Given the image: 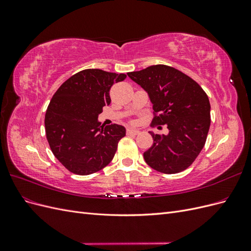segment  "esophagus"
<instances>
[{
  "instance_id": "34e87169",
  "label": "esophagus",
  "mask_w": 251,
  "mask_h": 251,
  "mask_svg": "<svg viewBox=\"0 0 251 251\" xmlns=\"http://www.w3.org/2000/svg\"><path fill=\"white\" fill-rule=\"evenodd\" d=\"M140 133L139 130H134V128H127L126 134L127 135H138Z\"/></svg>"
}]
</instances>
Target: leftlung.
Instances as JSON below:
<instances>
[{
  "label": "left lung",
  "mask_w": 251,
  "mask_h": 251,
  "mask_svg": "<svg viewBox=\"0 0 251 251\" xmlns=\"http://www.w3.org/2000/svg\"><path fill=\"white\" fill-rule=\"evenodd\" d=\"M149 93L153 125L168 126L169 134L151 133L153 146L143 153L146 162L163 174L186 170L202 151L210 126V103L200 85L173 67L153 65L128 72Z\"/></svg>",
  "instance_id": "left-lung-1"
}]
</instances>
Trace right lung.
I'll list each match as a JSON object with an SVG mask.
<instances>
[{
    "instance_id": "obj_1",
    "label": "right lung",
    "mask_w": 251,
    "mask_h": 251,
    "mask_svg": "<svg viewBox=\"0 0 251 251\" xmlns=\"http://www.w3.org/2000/svg\"><path fill=\"white\" fill-rule=\"evenodd\" d=\"M126 77L86 69L68 78L51 98L45 115L46 137L53 155L69 172L86 176L112 161L126 128L115 124L102 127L97 118L111 102L112 86Z\"/></svg>"
}]
</instances>
